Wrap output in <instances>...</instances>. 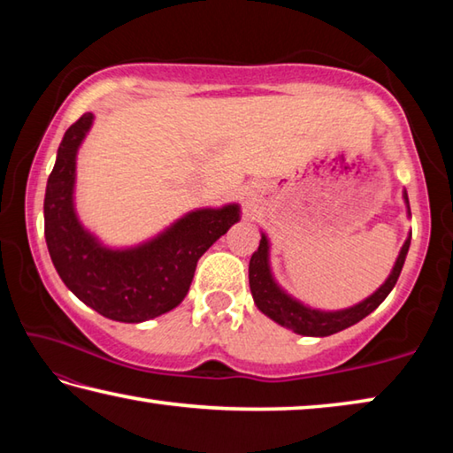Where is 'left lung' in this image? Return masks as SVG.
Wrapping results in <instances>:
<instances>
[{
	"instance_id": "1",
	"label": "left lung",
	"mask_w": 453,
	"mask_h": 453,
	"mask_svg": "<svg viewBox=\"0 0 453 453\" xmlns=\"http://www.w3.org/2000/svg\"><path fill=\"white\" fill-rule=\"evenodd\" d=\"M403 202H405V208H408V216L411 218L410 199H408V194H405V189H403ZM410 242H411V234L408 235V240L403 242L400 256H397L392 272L388 275V280L383 281L370 297H365L364 302L351 305V308H346V310L324 311V310H313L310 305L296 300V297H291L288 291L275 281L272 273V265H270V240H267L265 234H262L259 248L257 251H254V256L250 259L251 296H254V302L259 311L265 313V316L273 319L275 324L291 329V332L300 335H310V337H326V335L337 334L342 332V329L362 321L365 316H370V313L389 296V291L394 289L395 281L402 273L405 256H408V250H410Z\"/></svg>"
}]
</instances>
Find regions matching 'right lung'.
Instances as JSON below:
<instances>
[{
    "label": "right lung",
    "instance_id": "right-lung-1",
    "mask_svg": "<svg viewBox=\"0 0 453 453\" xmlns=\"http://www.w3.org/2000/svg\"><path fill=\"white\" fill-rule=\"evenodd\" d=\"M94 124L83 113L59 143L43 199L45 243L61 281L104 318L140 324L188 296L205 251L240 221V205L199 208L132 248H110L83 227L75 211V157Z\"/></svg>",
    "mask_w": 453,
    "mask_h": 453
}]
</instances>
